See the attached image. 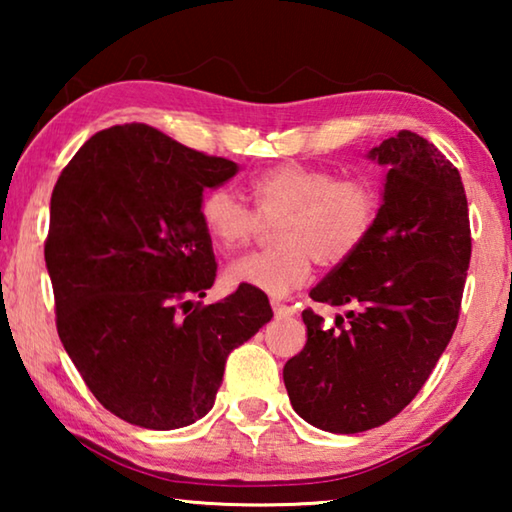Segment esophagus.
<instances>
[{"label": "esophagus", "instance_id": "esophagus-1", "mask_svg": "<svg viewBox=\"0 0 512 512\" xmlns=\"http://www.w3.org/2000/svg\"><path fill=\"white\" fill-rule=\"evenodd\" d=\"M273 311H275L277 318H289V316L296 314V309L284 305V302H280V300H273Z\"/></svg>", "mask_w": 512, "mask_h": 512}]
</instances>
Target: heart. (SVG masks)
<instances>
[{"label": "heart", "instance_id": "1", "mask_svg": "<svg viewBox=\"0 0 512 512\" xmlns=\"http://www.w3.org/2000/svg\"><path fill=\"white\" fill-rule=\"evenodd\" d=\"M255 210L214 187L198 203V219L216 246L235 250L255 239L262 223H275L277 248L250 253L225 266L230 287H250L268 296H287L309 280L314 262L336 268L366 244L375 228L379 194L363 178H339L334 171L287 162L248 180Z\"/></svg>", "mask_w": 512, "mask_h": 512}]
</instances>
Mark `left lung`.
Returning a JSON list of instances; mask_svg holds the SVG:
<instances>
[{"mask_svg":"<svg viewBox=\"0 0 512 512\" xmlns=\"http://www.w3.org/2000/svg\"><path fill=\"white\" fill-rule=\"evenodd\" d=\"M370 158L388 169L375 228L309 293L348 307L349 323L325 329L305 309L307 343L284 366L293 409L332 433L375 429L420 393L456 329L472 255L461 173L436 146L400 131Z\"/></svg>","mask_w":512,"mask_h":512,"instance_id":"8db88e82","label":"left lung"}]
</instances>
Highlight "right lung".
Wrapping results in <instances>:
<instances>
[{"instance_id":"right-lung-1","label":"right lung","mask_w":512,"mask_h":512,"mask_svg":"<svg viewBox=\"0 0 512 512\" xmlns=\"http://www.w3.org/2000/svg\"><path fill=\"white\" fill-rule=\"evenodd\" d=\"M237 171L124 124L92 135L51 194L45 262L58 336L92 395L135 427L203 418L228 354L273 318L259 289L201 302L216 262L198 203Z\"/></svg>"}]
</instances>
